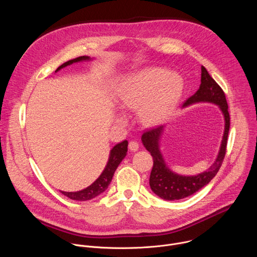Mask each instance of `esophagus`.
<instances>
[{"label": "esophagus", "instance_id": "1", "mask_svg": "<svg viewBox=\"0 0 257 257\" xmlns=\"http://www.w3.org/2000/svg\"><path fill=\"white\" fill-rule=\"evenodd\" d=\"M138 149H139V144H138V142L137 141H130L129 142V150L131 151V152H133V153H135V152H137L138 151Z\"/></svg>", "mask_w": 257, "mask_h": 257}]
</instances>
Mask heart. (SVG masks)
Listing matches in <instances>:
<instances>
[{
    "mask_svg": "<svg viewBox=\"0 0 257 257\" xmlns=\"http://www.w3.org/2000/svg\"><path fill=\"white\" fill-rule=\"evenodd\" d=\"M184 81L176 73L162 68H146L124 79L118 92L119 107L138 109L142 123L154 125L166 119L178 104Z\"/></svg>",
    "mask_w": 257,
    "mask_h": 257,
    "instance_id": "b5f03b06",
    "label": "heart"
}]
</instances>
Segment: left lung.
Listing matches in <instances>:
<instances>
[{
  "mask_svg": "<svg viewBox=\"0 0 257 257\" xmlns=\"http://www.w3.org/2000/svg\"><path fill=\"white\" fill-rule=\"evenodd\" d=\"M197 102H210L218 105L225 121L224 134L217 157L206 171L193 176H184L173 172L168 167L160 150V141L167 125L151 129L144 132L141 136V141L144 148L151 153L154 158V167L150 177V185L154 193L162 199L179 200L196 193L213 179L221 168L225 158L228 133L230 129L228 103L223 89L212 79L203 66H201V83L198 90L184 102L182 107H186Z\"/></svg>",
  "mask_w": 257,
  "mask_h": 257,
  "instance_id": "left-lung-1",
  "label": "left lung"
}]
</instances>
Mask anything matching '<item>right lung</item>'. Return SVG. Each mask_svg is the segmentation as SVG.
Instances as JSON below:
<instances>
[{"instance_id": "1", "label": "right lung", "mask_w": 257, "mask_h": 257, "mask_svg": "<svg viewBox=\"0 0 257 257\" xmlns=\"http://www.w3.org/2000/svg\"><path fill=\"white\" fill-rule=\"evenodd\" d=\"M91 60L92 59L88 56L78 57L76 59L70 60V61L62 64L60 67H58V69L55 72L57 73L61 69L65 68L69 65H72L73 63H78V62H82V61H91ZM127 148H128L127 140H124L121 143H118L114 146V148L111 150V152H109L108 160H107V163H106L102 173L99 175V177L92 183L91 185H89L88 187H86L80 191H76V192L61 191V193L73 200L86 201V200H90V199L98 196L102 192H104L107 189L109 183H111L114 173L117 170L118 166L126 157L127 151H128Z\"/></svg>"}]
</instances>
